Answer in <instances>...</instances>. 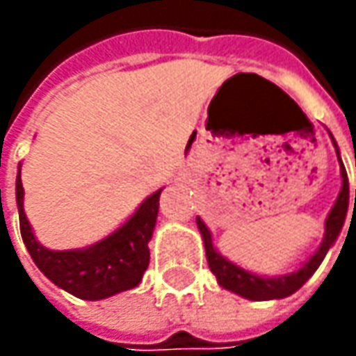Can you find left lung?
Returning <instances> with one entry per match:
<instances>
[{
	"label": "left lung",
	"instance_id": "left-lung-1",
	"mask_svg": "<svg viewBox=\"0 0 356 356\" xmlns=\"http://www.w3.org/2000/svg\"><path fill=\"white\" fill-rule=\"evenodd\" d=\"M331 134V132H329ZM333 138V134H331ZM333 146L337 150V156H339V148H337L335 138H333ZM339 164H341V178H343V186H341V192H339V198H337L333 210L327 216V222H325V238H323L319 250L309 257L303 266L299 267L293 273H287V275H280V277H261V275H255L250 273L245 269H241L236 264L227 261L226 257H222L220 253L216 252L212 243V234L208 232L206 224L196 218V224H198L200 234L204 238V245H206V257H208V266L212 269V273L216 275L218 283L227 289V291H234V293L241 295L245 299H252V301H267V299H283L287 295L295 293L305 281L317 271V267L321 266V261L325 259V255L329 252V248L335 243L337 236L341 234L343 224H345V218L349 212V178H347V170L341 162L339 156ZM356 210V190H355V208H353V216ZM350 224H353V218H350ZM350 229V227H349Z\"/></svg>",
	"mask_w": 356,
	"mask_h": 356
}]
</instances>
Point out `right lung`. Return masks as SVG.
<instances>
[{"instance_id":"obj_1","label":"right lung","mask_w":356,"mask_h":356,"mask_svg":"<svg viewBox=\"0 0 356 356\" xmlns=\"http://www.w3.org/2000/svg\"><path fill=\"white\" fill-rule=\"evenodd\" d=\"M158 190L144 200L129 220L101 241L83 250L53 252L43 248L33 236V229L23 212L21 166L15 180V198L19 210V227L23 243L35 261L55 285L79 299H104L136 287L150 261L148 241L156 226Z\"/></svg>"}]
</instances>
